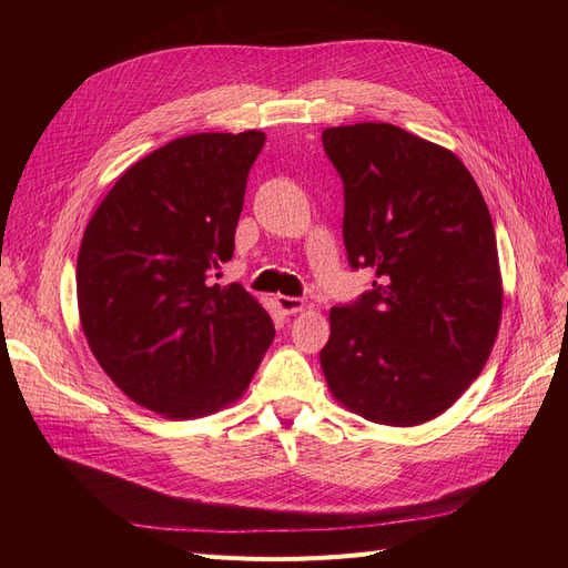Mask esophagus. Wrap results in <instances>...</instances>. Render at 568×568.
Wrapping results in <instances>:
<instances>
[{
    "label": "esophagus",
    "mask_w": 568,
    "mask_h": 568,
    "mask_svg": "<svg viewBox=\"0 0 568 568\" xmlns=\"http://www.w3.org/2000/svg\"><path fill=\"white\" fill-rule=\"evenodd\" d=\"M277 305H280V311L286 315H296V313L305 311V301L296 298V296H277Z\"/></svg>",
    "instance_id": "obj_1"
}]
</instances>
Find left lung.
Returning <instances> with one entry per match:
<instances>
[{
  "instance_id": "1",
  "label": "left lung",
  "mask_w": 568,
  "mask_h": 568,
  "mask_svg": "<svg viewBox=\"0 0 568 568\" xmlns=\"http://www.w3.org/2000/svg\"><path fill=\"white\" fill-rule=\"evenodd\" d=\"M346 196L351 267L372 291L329 313L320 353L336 403L374 424L443 415L488 363L503 277L484 194L450 149L390 123L322 132Z\"/></svg>"
}]
</instances>
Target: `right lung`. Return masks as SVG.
Listing matches in <instances>:
<instances>
[{"mask_svg":"<svg viewBox=\"0 0 568 568\" xmlns=\"http://www.w3.org/2000/svg\"><path fill=\"white\" fill-rule=\"evenodd\" d=\"M261 130L180 136L130 165L78 253L84 338L130 400L168 419L213 415L248 388L274 324L242 284H211L234 253Z\"/></svg>","mask_w":568,"mask_h":568,"instance_id":"1","label":"right lung"}]
</instances>
